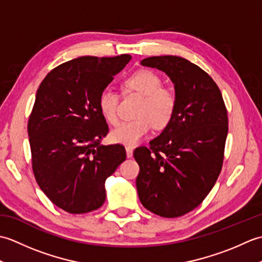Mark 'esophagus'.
Returning <instances> with one entry per match:
<instances>
[{
    "label": "esophagus",
    "mask_w": 262,
    "mask_h": 262,
    "mask_svg": "<svg viewBox=\"0 0 262 262\" xmlns=\"http://www.w3.org/2000/svg\"><path fill=\"white\" fill-rule=\"evenodd\" d=\"M133 152H134V149H133V147H130V146H127L126 147V154H127V158L128 159L133 157Z\"/></svg>",
    "instance_id": "obj_1"
}]
</instances>
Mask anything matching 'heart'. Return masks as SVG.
<instances>
[{"label": "heart", "mask_w": 262, "mask_h": 262, "mask_svg": "<svg viewBox=\"0 0 262 262\" xmlns=\"http://www.w3.org/2000/svg\"><path fill=\"white\" fill-rule=\"evenodd\" d=\"M126 90L136 91L144 97L137 109V118L120 121L110 132V140L122 145L134 146L145 137L154 126L158 129L168 126L177 108V97L168 88H163L161 77L149 70H140L126 77ZM119 96L113 89L100 92L98 107L104 119L115 124L118 119Z\"/></svg>", "instance_id": "obj_1"}]
</instances>
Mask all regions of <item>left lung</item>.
<instances>
[{
    "label": "left lung",
    "instance_id": "obj_1",
    "mask_svg": "<svg viewBox=\"0 0 262 262\" xmlns=\"http://www.w3.org/2000/svg\"><path fill=\"white\" fill-rule=\"evenodd\" d=\"M141 64L158 69L174 84L173 118L149 148L138 147L136 179L142 205L173 219L203 203L219 178L224 159L229 119L214 80L199 66L179 56H153Z\"/></svg>",
    "mask_w": 262,
    "mask_h": 262
}]
</instances>
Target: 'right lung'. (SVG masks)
Instances as JSON below:
<instances>
[{
	"instance_id": "add662e5",
	"label": "right lung",
	"mask_w": 262,
	"mask_h": 262,
	"mask_svg": "<svg viewBox=\"0 0 262 262\" xmlns=\"http://www.w3.org/2000/svg\"><path fill=\"white\" fill-rule=\"evenodd\" d=\"M130 58L69 60L49 72L37 90L28 121L32 171L43 193L68 213L101 207L105 180L126 160L122 145L101 144L109 128L98 98Z\"/></svg>"
}]
</instances>
